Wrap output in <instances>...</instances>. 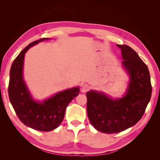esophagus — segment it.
Returning <instances> with one entry per match:
<instances>
[{"instance_id": "obj_1", "label": "esophagus", "mask_w": 160, "mask_h": 160, "mask_svg": "<svg viewBox=\"0 0 160 160\" xmlns=\"http://www.w3.org/2000/svg\"><path fill=\"white\" fill-rule=\"evenodd\" d=\"M90 87L88 84H85V85H83L82 86V91L83 92H88L89 90H90Z\"/></svg>"}]
</instances>
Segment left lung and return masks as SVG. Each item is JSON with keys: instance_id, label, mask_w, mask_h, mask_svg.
Instances as JSON below:
<instances>
[{"instance_id": "left-lung-1", "label": "left lung", "mask_w": 160, "mask_h": 160, "mask_svg": "<svg viewBox=\"0 0 160 160\" xmlns=\"http://www.w3.org/2000/svg\"><path fill=\"white\" fill-rule=\"evenodd\" d=\"M122 64L130 76L126 94L113 99L102 92H88L87 112L94 128L105 133H117L136 124L145 112L152 94L148 68L128 46L119 45Z\"/></svg>"}]
</instances>
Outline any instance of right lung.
<instances>
[{
    "mask_svg": "<svg viewBox=\"0 0 160 160\" xmlns=\"http://www.w3.org/2000/svg\"><path fill=\"white\" fill-rule=\"evenodd\" d=\"M49 38H42L29 44L17 56L10 71L8 95L16 114L25 126L39 131H51L60 125L69 103L80 92L78 87L60 92L38 102L32 99L23 80L25 54L32 46Z\"/></svg>",
    "mask_w": 160,
    "mask_h": 160,
    "instance_id": "obj_1",
    "label": "right lung"
}]
</instances>
